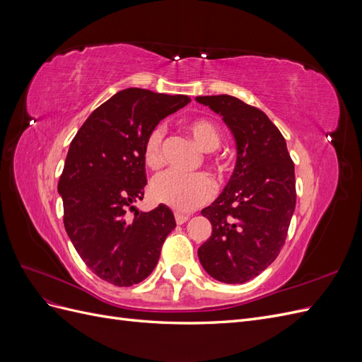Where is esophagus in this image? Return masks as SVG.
<instances>
[{
	"label": "esophagus",
	"instance_id": "obj_1",
	"mask_svg": "<svg viewBox=\"0 0 362 362\" xmlns=\"http://www.w3.org/2000/svg\"><path fill=\"white\" fill-rule=\"evenodd\" d=\"M189 214H181V213H177V214H175V221H177V223L178 225H182V223H185V222H187L189 221Z\"/></svg>",
	"mask_w": 362,
	"mask_h": 362
}]
</instances>
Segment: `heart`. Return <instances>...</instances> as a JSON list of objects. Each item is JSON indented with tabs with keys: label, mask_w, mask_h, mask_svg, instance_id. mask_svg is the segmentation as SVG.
Listing matches in <instances>:
<instances>
[{
	"label": "heart",
	"mask_w": 362,
	"mask_h": 362,
	"mask_svg": "<svg viewBox=\"0 0 362 362\" xmlns=\"http://www.w3.org/2000/svg\"><path fill=\"white\" fill-rule=\"evenodd\" d=\"M185 129L204 151H214L221 145V133L217 127L205 117L190 119ZM164 128H152L144 144V158L149 168L156 169L161 164ZM151 198L158 204L168 205L175 211L189 213L210 201L216 193V184L206 173L185 175L175 170H166L152 180L149 187Z\"/></svg>",
	"instance_id": "obj_1"
}]
</instances>
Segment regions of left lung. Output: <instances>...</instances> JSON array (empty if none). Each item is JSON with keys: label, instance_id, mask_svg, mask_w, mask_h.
Returning a JSON list of instances; mask_svg holds the SVG:
<instances>
[{"label": "left lung", "instance_id": "1", "mask_svg": "<svg viewBox=\"0 0 362 362\" xmlns=\"http://www.w3.org/2000/svg\"><path fill=\"white\" fill-rule=\"evenodd\" d=\"M221 115L237 144V164L221 196L201 214L211 237L198 255L208 275L243 284L276 259L296 208L294 163L286 139L264 112L235 96H198Z\"/></svg>", "mask_w": 362, "mask_h": 362}]
</instances>
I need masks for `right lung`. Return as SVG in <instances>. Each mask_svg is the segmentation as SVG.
<instances>
[{
    "mask_svg": "<svg viewBox=\"0 0 362 362\" xmlns=\"http://www.w3.org/2000/svg\"><path fill=\"white\" fill-rule=\"evenodd\" d=\"M189 103L185 95L131 87L98 107L71 141L59 180L64 229L86 266L113 286L148 278L177 226L166 205L141 213L134 202L148 182V133Z\"/></svg>",
    "mask_w": 362,
    "mask_h": 362,
    "instance_id": "1",
    "label": "right lung"
}]
</instances>
